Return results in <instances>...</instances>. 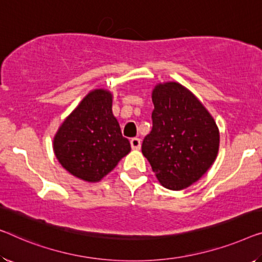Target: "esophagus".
Instances as JSON below:
<instances>
[{
    "label": "esophagus",
    "instance_id": "34e87169",
    "mask_svg": "<svg viewBox=\"0 0 262 262\" xmlns=\"http://www.w3.org/2000/svg\"><path fill=\"white\" fill-rule=\"evenodd\" d=\"M130 146L133 149H139V148L141 147V140L138 138H133L130 140Z\"/></svg>",
    "mask_w": 262,
    "mask_h": 262
}]
</instances>
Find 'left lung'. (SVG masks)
<instances>
[{"label":"left lung","instance_id":"1","mask_svg":"<svg viewBox=\"0 0 262 262\" xmlns=\"http://www.w3.org/2000/svg\"><path fill=\"white\" fill-rule=\"evenodd\" d=\"M151 100L153 128L143 139L142 154L165 188L185 189L215 161L217 126L196 96L178 82L156 84Z\"/></svg>","mask_w":262,"mask_h":262}]
</instances>
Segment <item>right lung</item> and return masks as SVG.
<instances>
[{
    "label": "right lung",
    "instance_id": "right-lung-1",
    "mask_svg": "<svg viewBox=\"0 0 262 262\" xmlns=\"http://www.w3.org/2000/svg\"><path fill=\"white\" fill-rule=\"evenodd\" d=\"M113 95L104 89L88 93L54 136L58 162L74 177L97 182L130 151L112 111Z\"/></svg>",
    "mask_w": 262,
    "mask_h": 262
}]
</instances>
